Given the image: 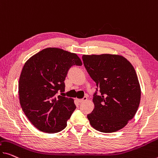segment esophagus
Instances as JSON below:
<instances>
[{
    "mask_svg": "<svg viewBox=\"0 0 158 158\" xmlns=\"http://www.w3.org/2000/svg\"><path fill=\"white\" fill-rule=\"evenodd\" d=\"M87 99V97H84L82 99H77V101L79 102L80 103H82V102H85V101H86Z\"/></svg>",
    "mask_w": 158,
    "mask_h": 158,
    "instance_id": "34e87169",
    "label": "esophagus"
}]
</instances>
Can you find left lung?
Listing matches in <instances>:
<instances>
[{
	"label": "left lung",
	"mask_w": 158,
	"mask_h": 158,
	"mask_svg": "<svg viewBox=\"0 0 158 158\" xmlns=\"http://www.w3.org/2000/svg\"><path fill=\"white\" fill-rule=\"evenodd\" d=\"M82 60L97 86L94 108L87 114L89 123L100 132L117 131L132 119L139 106L141 91L134 68L120 55H83Z\"/></svg>",
	"instance_id": "8db88e82"
}]
</instances>
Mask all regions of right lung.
I'll return each mask as SVG.
<instances>
[{
	"instance_id": "right-lung-1",
	"label": "right lung",
	"mask_w": 158,
	"mask_h": 158,
	"mask_svg": "<svg viewBox=\"0 0 158 158\" xmlns=\"http://www.w3.org/2000/svg\"><path fill=\"white\" fill-rule=\"evenodd\" d=\"M77 55L59 48H47L29 59L18 84L23 111L34 127L54 133L64 130L76 110L73 99L56 96L65 91L64 81L73 65H82Z\"/></svg>"
}]
</instances>
